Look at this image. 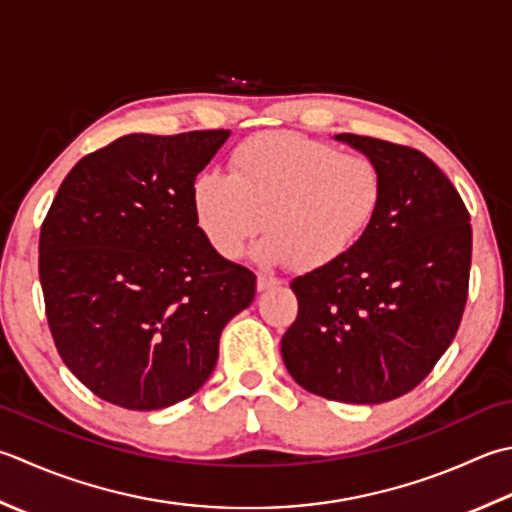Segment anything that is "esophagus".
<instances>
[{
    "label": "esophagus",
    "instance_id": "1",
    "mask_svg": "<svg viewBox=\"0 0 512 512\" xmlns=\"http://www.w3.org/2000/svg\"><path fill=\"white\" fill-rule=\"evenodd\" d=\"M277 286H282L279 279L270 277V275H257V290H259V293H264V290H270V288H277Z\"/></svg>",
    "mask_w": 512,
    "mask_h": 512
}]
</instances>
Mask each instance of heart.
<instances>
[{"instance_id": "b5f03b06", "label": "heart", "mask_w": 512, "mask_h": 512, "mask_svg": "<svg viewBox=\"0 0 512 512\" xmlns=\"http://www.w3.org/2000/svg\"><path fill=\"white\" fill-rule=\"evenodd\" d=\"M384 199L382 170L364 155L299 133H262L233 153L230 175L204 170L193 182V208L208 244L235 259L259 233L264 264L319 270L337 264L373 224Z\"/></svg>"}]
</instances>
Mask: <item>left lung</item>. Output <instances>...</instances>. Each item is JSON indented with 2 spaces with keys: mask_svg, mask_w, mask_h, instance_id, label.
Returning a JSON list of instances; mask_svg holds the SVG:
<instances>
[{
  "mask_svg": "<svg viewBox=\"0 0 512 512\" xmlns=\"http://www.w3.org/2000/svg\"><path fill=\"white\" fill-rule=\"evenodd\" d=\"M335 139L379 166L384 199L344 259L290 282L299 313L282 357L308 393L384 404L413 390L453 344L473 228L455 186L424 153L350 133Z\"/></svg>",
  "mask_w": 512,
  "mask_h": 512,
  "instance_id": "1",
  "label": "left lung"
}]
</instances>
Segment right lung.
Listing matches in <instances>:
<instances>
[{
    "mask_svg": "<svg viewBox=\"0 0 512 512\" xmlns=\"http://www.w3.org/2000/svg\"><path fill=\"white\" fill-rule=\"evenodd\" d=\"M230 130L133 133L79 159L39 235L59 357L106 402L157 410L197 393L257 277L197 226L193 182Z\"/></svg>",
    "mask_w": 512,
    "mask_h": 512,
    "instance_id": "1",
    "label": "right lung"
}]
</instances>
